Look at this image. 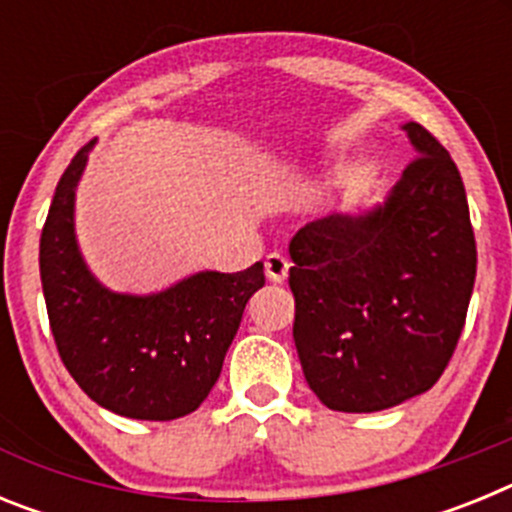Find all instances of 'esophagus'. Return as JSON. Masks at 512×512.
<instances>
[{
    "instance_id": "34e87169",
    "label": "esophagus",
    "mask_w": 512,
    "mask_h": 512,
    "mask_svg": "<svg viewBox=\"0 0 512 512\" xmlns=\"http://www.w3.org/2000/svg\"><path fill=\"white\" fill-rule=\"evenodd\" d=\"M264 266H266V277H269V282L282 284L284 279H287L289 261H287V256H282V253H277V251L269 253L264 261Z\"/></svg>"
}]
</instances>
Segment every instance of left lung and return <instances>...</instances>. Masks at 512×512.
<instances>
[{
	"label": "left lung",
	"instance_id": "1",
	"mask_svg": "<svg viewBox=\"0 0 512 512\" xmlns=\"http://www.w3.org/2000/svg\"><path fill=\"white\" fill-rule=\"evenodd\" d=\"M415 158L387 200L297 230V356L338 413H377L423 395L449 366L477 277L464 182L423 125H402Z\"/></svg>",
	"mask_w": 512,
	"mask_h": 512
}]
</instances>
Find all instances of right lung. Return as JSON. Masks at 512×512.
Segmentation results:
<instances>
[{
	"mask_svg": "<svg viewBox=\"0 0 512 512\" xmlns=\"http://www.w3.org/2000/svg\"><path fill=\"white\" fill-rule=\"evenodd\" d=\"M94 140L71 158L40 235V282L58 356L97 405L135 420H174L215 387L264 264L200 271L158 295H120L92 277L74 233V197Z\"/></svg>",
	"mask_w": 512,
	"mask_h": 512,
	"instance_id": "right-lung-1",
	"label": "right lung"
}]
</instances>
